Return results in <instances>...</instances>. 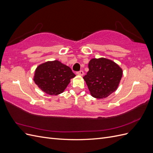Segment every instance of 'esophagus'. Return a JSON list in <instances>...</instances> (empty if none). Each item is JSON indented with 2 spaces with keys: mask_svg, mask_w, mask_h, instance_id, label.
<instances>
[{
  "mask_svg": "<svg viewBox=\"0 0 153 153\" xmlns=\"http://www.w3.org/2000/svg\"><path fill=\"white\" fill-rule=\"evenodd\" d=\"M76 74H77V75H80V76H83V75H84V71H82V70H80V71H78L77 73H76Z\"/></svg>",
  "mask_w": 153,
  "mask_h": 153,
  "instance_id": "obj_1",
  "label": "esophagus"
}]
</instances>
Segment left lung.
<instances>
[{"label": "left lung", "instance_id": "1", "mask_svg": "<svg viewBox=\"0 0 153 153\" xmlns=\"http://www.w3.org/2000/svg\"><path fill=\"white\" fill-rule=\"evenodd\" d=\"M88 67L89 70L84 79L92 97L105 98L117 90L123 76V69L118 64L106 58H94Z\"/></svg>", "mask_w": 153, "mask_h": 153}]
</instances>
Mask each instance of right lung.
<instances>
[{"label": "right lung", "mask_w": 153, "mask_h": 153, "mask_svg": "<svg viewBox=\"0 0 153 153\" xmlns=\"http://www.w3.org/2000/svg\"><path fill=\"white\" fill-rule=\"evenodd\" d=\"M76 75L71 68L55 60L41 64L35 70L33 80L39 89L49 95L61 94Z\"/></svg>", "instance_id": "right-lung-1"}]
</instances>
